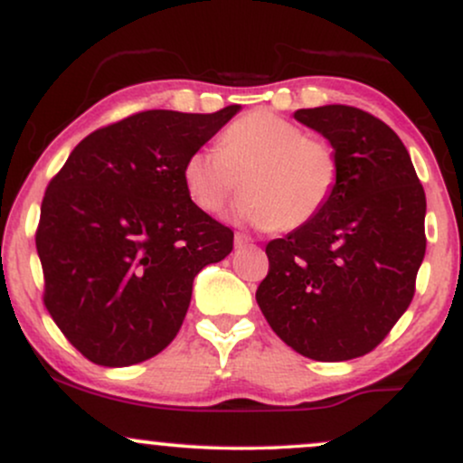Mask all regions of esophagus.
Masks as SVG:
<instances>
[{
	"label": "esophagus",
	"mask_w": 463,
	"mask_h": 463,
	"mask_svg": "<svg viewBox=\"0 0 463 463\" xmlns=\"http://www.w3.org/2000/svg\"><path fill=\"white\" fill-rule=\"evenodd\" d=\"M246 246H252V239L248 235H243V232H237L235 235V248H246Z\"/></svg>",
	"instance_id": "34e87169"
}]
</instances>
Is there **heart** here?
Returning <instances> with one entry per match:
<instances>
[{
	"instance_id": "heart-1",
	"label": "heart",
	"mask_w": 463,
	"mask_h": 463,
	"mask_svg": "<svg viewBox=\"0 0 463 463\" xmlns=\"http://www.w3.org/2000/svg\"><path fill=\"white\" fill-rule=\"evenodd\" d=\"M337 176L333 147L272 110L239 117L220 135L217 150L189 154L183 167L184 189L200 211L217 213L241 187L237 215L279 232L316 220Z\"/></svg>"
}]
</instances>
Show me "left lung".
<instances>
[{
  "instance_id": "obj_1",
  "label": "left lung",
  "mask_w": 463,
  "mask_h": 463,
  "mask_svg": "<svg viewBox=\"0 0 463 463\" xmlns=\"http://www.w3.org/2000/svg\"><path fill=\"white\" fill-rule=\"evenodd\" d=\"M294 117L331 141L337 187L316 220L265 246L257 302L302 357H364L416 294L427 198L407 147L379 117L344 104Z\"/></svg>"
}]
</instances>
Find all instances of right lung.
<instances>
[{"mask_svg":"<svg viewBox=\"0 0 463 463\" xmlns=\"http://www.w3.org/2000/svg\"><path fill=\"white\" fill-rule=\"evenodd\" d=\"M239 110H143L84 137L47 184L36 228L43 302L73 348L109 368L176 337L194 279L232 231L200 211L183 167Z\"/></svg>","mask_w":463,"mask_h":463,"instance_id":"1","label":"right lung"}]
</instances>
